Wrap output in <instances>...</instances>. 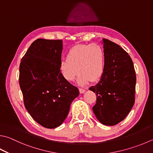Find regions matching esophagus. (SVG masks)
I'll return each mask as SVG.
<instances>
[{
	"label": "esophagus",
	"mask_w": 153,
	"mask_h": 153,
	"mask_svg": "<svg viewBox=\"0 0 153 153\" xmlns=\"http://www.w3.org/2000/svg\"><path fill=\"white\" fill-rule=\"evenodd\" d=\"M79 92H80V94H83V93H84L85 91V89H83V88H79Z\"/></svg>",
	"instance_id": "34e87169"
}]
</instances>
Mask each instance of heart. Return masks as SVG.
Masks as SVG:
<instances>
[{
    "instance_id": "1",
    "label": "heart",
    "mask_w": 153,
    "mask_h": 153,
    "mask_svg": "<svg viewBox=\"0 0 153 153\" xmlns=\"http://www.w3.org/2000/svg\"><path fill=\"white\" fill-rule=\"evenodd\" d=\"M105 68V53L98 43L78 44L69 50L67 59H62L59 69L65 79L71 82L78 74L80 84L96 82L103 76Z\"/></svg>"
}]
</instances>
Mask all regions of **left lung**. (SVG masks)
<instances>
[{
  "instance_id": "1",
  "label": "left lung",
  "mask_w": 153,
  "mask_h": 153,
  "mask_svg": "<svg viewBox=\"0 0 153 153\" xmlns=\"http://www.w3.org/2000/svg\"><path fill=\"white\" fill-rule=\"evenodd\" d=\"M105 68L103 76L90 90L96 93L93 112L102 124L114 126L131 110L135 100L136 73L132 60L118 44L103 39Z\"/></svg>"
}]
</instances>
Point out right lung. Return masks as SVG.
<instances>
[{"label": "right lung", "mask_w": 153, "mask_h": 153, "mask_svg": "<svg viewBox=\"0 0 153 153\" xmlns=\"http://www.w3.org/2000/svg\"><path fill=\"white\" fill-rule=\"evenodd\" d=\"M63 41L38 39L30 45L19 66V85L25 106L43 127L60 126L79 90L61 73Z\"/></svg>", "instance_id": "obj_1"}]
</instances>
